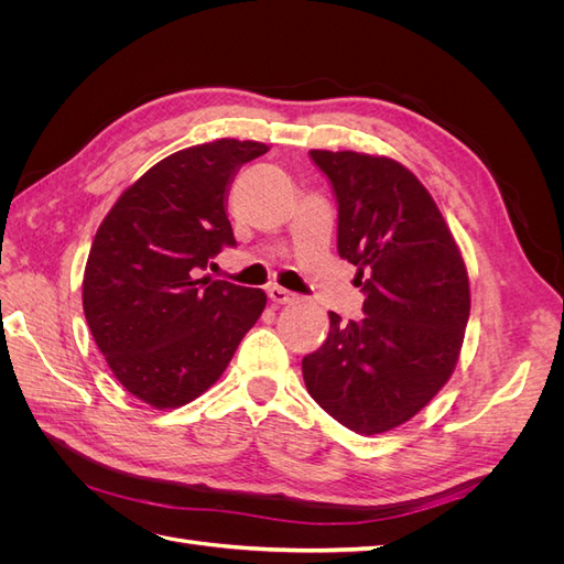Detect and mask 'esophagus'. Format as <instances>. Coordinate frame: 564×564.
<instances>
[{
  "label": "esophagus",
  "instance_id": "34e87169",
  "mask_svg": "<svg viewBox=\"0 0 564 564\" xmlns=\"http://www.w3.org/2000/svg\"><path fill=\"white\" fill-rule=\"evenodd\" d=\"M268 299L275 303V305H286V303H294V301H299V296L294 294V292H289V289H284V286H270L268 289Z\"/></svg>",
  "mask_w": 564,
  "mask_h": 564
}]
</instances>
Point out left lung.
<instances>
[{
    "label": "left lung",
    "instance_id": "left-lung-1",
    "mask_svg": "<svg viewBox=\"0 0 564 564\" xmlns=\"http://www.w3.org/2000/svg\"><path fill=\"white\" fill-rule=\"evenodd\" d=\"M338 199V253L365 280L367 313L303 357L313 400L360 435L416 416L456 369L470 315L466 261L423 183L386 155L311 150Z\"/></svg>",
    "mask_w": 564,
    "mask_h": 564
}]
</instances>
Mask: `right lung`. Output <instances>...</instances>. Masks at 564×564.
I'll return each mask as SVG.
<instances>
[{"label":"right lung","instance_id":"obj_1","mask_svg":"<svg viewBox=\"0 0 564 564\" xmlns=\"http://www.w3.org/2000/svg\"><path fill=\"white\" fill-rule=\"evenodd\" d=\"M265 152L237 139L178 150L133 181L96 230L84 317L115 379L152 409L207 392L265 308L263 289L197 280L220 247H235V172Z\"/></svg>","mask_w":564,"mask_h":564}]
</instances>
